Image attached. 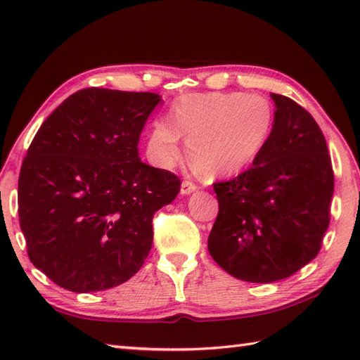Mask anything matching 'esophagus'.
Segmentation results:
<instances>
[{
	"mask_svg": "<svg viewBox=\"0 0 360 360\" xmlns=\"http://www.w3.org/2000/svg\"><path fill=\"white\" fill-rule=\"evenodd\" d=\"M198 190V186L196 184H193L192 181H184L181 184V193L182 195H190V193H193V192H196Z\"/></svg>",
	"mask_w": 360,
	"mask_h": 360,
	"instance_id": "34e87169",
	"label": "esophagus"
}]
</instances>
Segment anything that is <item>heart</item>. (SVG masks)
I'll return each instance as SVG.
<instances>
[{"mask_svg": "<svg viewBox=\"0 0 360 360\" xmlns=\"http://www.w3.org/2000/svg\"><path fill=\"white\" fill-rule=\"evenodd\" d=\"M274 128V111L262 96L190 94L173 106L172 120L159 119L147 139L153 164L170 168L181 158V136L192 162L210 176L243 172L259 156Z\"/></svg>", "mask_w": 360, "mask_h": 360, "instance_id": "obj_1", "label": "heart"}]
</instances>
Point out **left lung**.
Instances as JSON below:
<instances>
[{"mask_svg": "<svg viewBox=\"0 0 360 360\" xmlns=\"http://www.w3.org/2000/svg\"><path fill=\"white\" fill-rule=\"evenodd\" d=\"M271 97L274 128L266 147L249 170L213 184L219 210L209 252L227 274L250 283L288 278L317 257L334 192L317 122L292 98Z\"/></svg>", "mask_w": 360, "mask_h": 360, "instance_id": "8db88e82", "label": "left lung"}]
</instances>
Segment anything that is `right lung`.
I'll use <instances>...</instances> for the list:
<instances>
[{"label":"right lung","mask_w":360,"mask_h":360,"mask_svg":"<svg viewBox=\"0 0 360 360\" xmlns=\"http://www.w3.org/2000/svg\"><path fill=\"white\" fill-rule=\"evenodd\" d=\"M155 93L86 88L43 122L18 179V215L37 269L72 292L129 280L153 244V215L178 176L145 164L139 137Z\"/></svg>","instance_id":"obj_1"}]
</instances>
